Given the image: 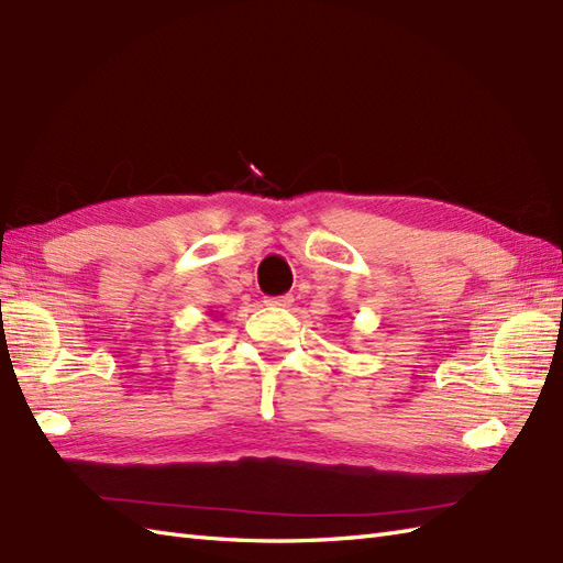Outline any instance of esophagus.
Instances as JSON below:
<instances>
[{
	"mask_svg": "<svg viewBox=\"0 0 563 563\" xmlns=\"http://www.w3.org/2000/svg\"><path fill=\"white\" fill-rule=\"evenodd\" d=\"M263 303H265V306H269V308H291V303H294V296H277V298H265Z\"/></svg>",
	"mask_w": 563,
	"mask_h": 563,
	"instance_id": "obj_1",
	"label": "esophagus"
}]
</instances>
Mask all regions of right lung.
I'll use <instances>...</instances> for the list:
<instances>
[{
    "label": "right lung",
    "instance_id": "right-lung-1",
    "mask_svg": "<svg viewBox=\"0 0 563 563\" xmlns=\"http://www.w3.org/2000/svg\"><path fill=\"white\" fill-rule=\"evenodd\" d=\"M210 314H212V312H210Z\"/></svg>",
    "mask_w": 563,
    "mask_h": 563
}]
</instances>
